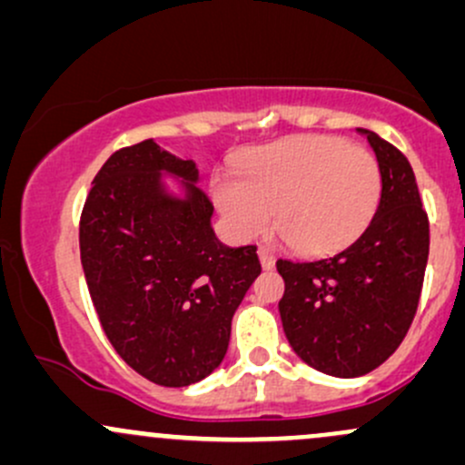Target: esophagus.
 <instances>
[{
  "instance_id": "34e87169",
  "label": "esophagus",
  "mask_w": 465,
  "mask_h": 465,
  "mask_svg": "<svg viewBox=\"0 0 465 465\" xmlns=\"http://www.w3.org/2000/svg\"><path fill=\"white\" fill-rule=\"evenodd\" d=\"M257 254H259V262H262L263 271H271V268L274 266V254L268 251V248H259Z\"/></svg>"
}]
</instances>
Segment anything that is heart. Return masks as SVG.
Wrapping results in <instances>:
<instances>
[{
	"mask_svg": "<svg viewBox=\"0 0 465 465\" xmlns=\"http://www.w3.org/2000/svg\"><path fill=\"white\" fill-rule=\"evenodd\" d=\"M379 166L366 148L328 137H294L239 159L232 182L214 183V202L243 237L272 231L303 254L332 252L371 222Z\"/></svg>",
	"mask_w": 465,
	"mask_h": 465,
	"instance_id": "b5f03b06",
	"label": "heart"
}]
</instances>
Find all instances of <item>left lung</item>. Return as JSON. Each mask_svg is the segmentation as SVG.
<instances>
[{
    "mask_svg": "<svg viewBox=\"0 0 465 465\" xmlns=\"http://www.w3.org/2000/svg\"><path fill=\"white\" fill-rule=\"evenodd\" d=\"M371 142L381 197L368 228L341 252L314 262L279 259V312L292 351L332 377H361L401 346L423 288L430 222L411 162L377 133Z\"/></svg>",
    "mask_w": 465,
    "mask_h": 465,
    "instance_id": "obj_1",
    "label": "left lung"
}]
</instances>
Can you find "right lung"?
I'll return each mask as SVG.
<instances>
[{"label":"right lung","mask_w":465,"mask_h":465,"mask_svg":"<svg viewBox=\"0 0 465 465\" xmlns=\"http://www.w3.org/2000/svg\"><path fill=\"white\" fill-rule=\"evenodd\" d=\"M159 172L187 179L163 193ZM197 168L153 139L119 148L94 177L79 252L99 323L119 357L168 388L202 381L226 357L232 314L262 272L257 246L228 248L211 228Z\"/></svg>","instance_id":"1"}]
</instances>
